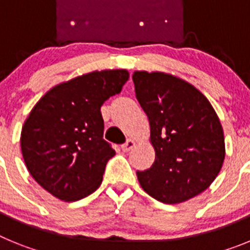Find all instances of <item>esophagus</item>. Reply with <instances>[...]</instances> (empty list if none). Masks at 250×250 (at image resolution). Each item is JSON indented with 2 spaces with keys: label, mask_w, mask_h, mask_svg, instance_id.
Wrapping results in <instances>:
<instances>
[{
  "label": "esophagus",
  "mask_w": 250,
  "mask_h": 250,
  "mask_svg": "<svg viewBox=\"0 0 250 250\" xmlns=\"http://www.w3.org/2000/svg\"><path fill=\"white\" fill-rule=\"evenodd\" d=\"M134 146H135V141L132 140V139H129V140H126V143H125V144L121 145V150H123L124 152H127V151H130V150H131Z\"/></svg>",
  "instance_id": "34e87169"
}]
</instances>
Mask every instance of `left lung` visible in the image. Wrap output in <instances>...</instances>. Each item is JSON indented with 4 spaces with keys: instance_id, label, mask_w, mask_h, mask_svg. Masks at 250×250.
<instances>
[{
    "instance_id": "left-lung-1",
    "label": "left lung",
    "mask_w": 250,
    "mask_h": 250,
    "mask_svg": "<svg viewBox=\"0 0 250 250\" xmlns=\"http://www.w3.org/2000/svg\"><path fill=\"white\" fill-rule=\"evenodd\" d=\"M135 95L147 115L155 161L136 171L154 199L176 204L204 191L222 169L224 132L213 106L187 81L163 72L135 71Z\"/></svg>"
}]
</instances>
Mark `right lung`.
<instances>
[{
	"mask_svg": "<svg viewBox=\"0 0 250 250\" xmlns=\"http://www.w3.org/2000/svg\"><path fill=\"white\" fill-rule=\"evenodd\" d=\"M127 80L126 70L90 72L55 86L31 110L21 131L22 156L45 190L75 202L100 187L115 155L104 140L100 109Z\"/></svg>",
	"mask_w": 250,
	"mask_h": 250,
	"instance_id": "add662e5",
	"label": "right lung"
}]
</instances>
